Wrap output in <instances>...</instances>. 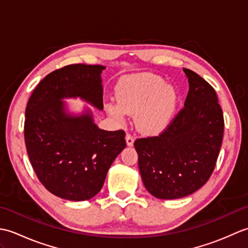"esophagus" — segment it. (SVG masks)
<instances>
[{"instance_id": "1", "label": "esophagus", "mask_w": 248, "mask_h": 248, "mask_svg": "<svg viewBox=\"0 0 248 248\" xmlns=\"http://www.w3.org/2000/svg\"><path fill=\"white\" fill-rule=\"evenodd\" d=\"M125 141H127V145H128V146H132L133 143H134L133 135L130 134V133L125 134Z\"/></svg>"}]
</instances>
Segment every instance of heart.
<instances>
[{
    "label": "heart",
    "mask_w": 248,
    "mask_h": 248,
    "mask_svg": "<svg viewBox=\"0 0 248 248\" xmlns=\"http://www.w3.org/2000/svg\"><path fill=\"white\" fill-rule=\"evenodd\" d=\"M117 100L118 103L107 105L109 115L124 121L125 113L136 114L140 131L157 134L171 121L178 96L172 86L164 85L163 78L144 73L123 78L117 86Z\"/></svg>",
    "instance_id": "obj_1"
}]
</instances>
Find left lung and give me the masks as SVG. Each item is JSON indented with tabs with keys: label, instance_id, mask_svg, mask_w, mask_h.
Returning <instances> with one entry per match:
<instances>
[{
	"label": "left lung",
	"instance_id": "obj_1",
	"mask_svg": "<svg viewBox=\"0 0 248 248\" xmlns=\"http://www.w3.org/2000/svg\"><path fill=\"white\" fill-rule=\"evenodd\" d=\"M184 107L156 136L134 141L144 186L160 199L186 197L209 180L224 135V115L210 84L186 68Z\"/></svg>",
	"mask_w": 248,
	"mask_h": 248
}]
</instances>
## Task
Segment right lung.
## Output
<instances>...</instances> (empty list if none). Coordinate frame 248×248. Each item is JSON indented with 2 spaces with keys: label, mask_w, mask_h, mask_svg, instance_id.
<instances>
[{
  "label": "right lung",
  "mask_w": 248,
  "mask_h": 248,
  "mask_svg": "<svg viewBox=\"0 0 248 248\" xmlns=\"http://www.w3.org/2000/svg\"><path fill=\"white\" fill-rule=\"evenodd\" d=\"M100 65L75 64L44 78L25 109L24 140L37 178L55 196L82 202L100 192L108 168L125 144L124 130L104 131L86 110L68 115L64 98L81 99L103 108Z\"/></svg>",
  "instance_id": "1"
}]
</instances>
